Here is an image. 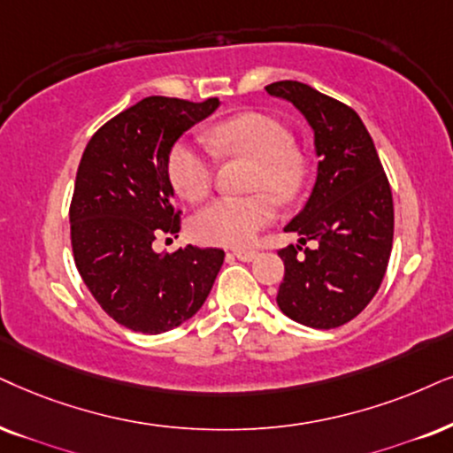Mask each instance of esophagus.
<instances>
[{
    "mask_svg": "<svg viewBox=\"0 0 453 453\" xmlns=\"http://www.w3.org/2000/svg\"><path fill=\"white\" fill-rule=\"evenodd\" d=\"M234 257H236V259H240V261H253L255 257H257V253L255 250H234Z\"/></svg>",
    "mask_w": 453,
    "mask_h": 453,
    "instance_id": "1",
    "label": "esophagus"
}]
</instances>
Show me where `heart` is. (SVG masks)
<instances>
[{"instance_id":"1","label":"heart","mask_w":453,"mask_h":453,"mask_svg":"<svg viewBox=\"0 0 453 453\" xmlns=\"http://www.w3.org/2000/svg\"><path fill=\"white\" fill-rule=\"evenodd\" d=\"M211 150L253 160L250 196H221L194 217L192 230L200 242L246 246L257 232L276 219V203H290L305 184V157L293 148V135L278 119L244 112L207 131ZM169 180L181 198L198 203L213 188L215 160L192 142H177L167 158Z\"/></svg>"}]
</instances>
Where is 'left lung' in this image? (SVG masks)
<instances>
[{"instance_id": "left-lung-1", "label": "left lung", "mask_w": 453, "mask_h": 453, "mask_svg": "<svg viewBox=\"0 0 453 453\" xmlns=\"http://www.w3.org/2000/svg\"><path fill=\"white\" fill-rule=\"evenodd\" d=\"M313 129L318 177L307 204L284 227L299 244L280 250L284 280L278 307L309 328L351 322L379 293L393 246V194L374 142L353 108L299 81L267 85Z\"/></svg>"}]
</instances>
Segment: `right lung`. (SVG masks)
I'll use <instances>...</instances> for the list:
<instances>
[{
    "mask_svg": "<svg viewBox=\"0 0 453 453\" xmlns=\"http://www.w3.org/2000/svg\"><path fill=\"white\" fill-rule=\"evenodd\" d=\"M217 106V98L150 96L102 125L85 146L68 213L74 265L100 307L134 332L160 334L190 319L221 269V249H152L160 234L180 232L171 148Z\"/></svg>",
    "mask_w": 453,
    "mask_h": 453,
    "instance_id": "right-lung-1",
    "label": "right lung"
}]
</instances>
